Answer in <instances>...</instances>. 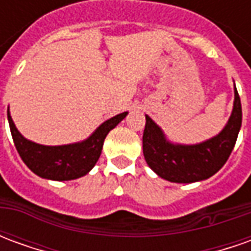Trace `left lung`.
<instances>
[{
	"label": "left lung",
	"instance_id": "8db88e82",
	"mask_svg": "<svg viewBox=\"0 0 251 251\" xmlns=\"http://www.w3.org/2000/svg\"><path fill=\"white\" fill-rule=\"evenodd\" d=\"M242 125L241 99L235 88V100L230 120L214 138L199 145H174L164 138L154 122L147 115L142 151L148 165L156 174L174 183H194L215 175L225 165Z\"/></svg>",
	"mask_w": 251,
	"mask_h": 251
}]
</instances>
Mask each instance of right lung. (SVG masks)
<instances>
[{"instance_id": "right-lung-1", "label": "right lung", "mask_w": 251, "mask_h": 251, "mask_svg": "<svg viewBox=\"0 0 251 251\" xmlns=\"http://www.w3.org/2000/svg\"><path fill=\"white\" fill-rule=\"evenodd\" d=\"M127 113L110 118L99 126L86 141L63 147H46L28 141L16 129L8 111L13 142L26 167L40 177L51 180H74L88 174L98 161L107 133L124 120Z\"/></svg>"}]
</instances>
